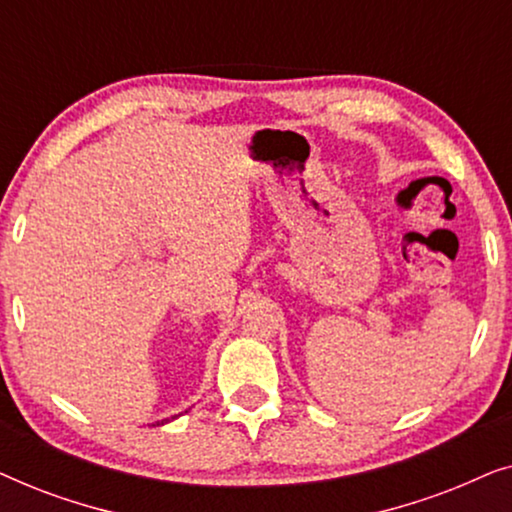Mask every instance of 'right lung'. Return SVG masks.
Returning a JSON list of instances; mask_svg holds the SVG:
<instances>
[{
    "mask_svg": "<svg viewBox=\"0 0 512 512\" xmlns=\"http://www.w3.org/2000/svg\"><path fill=\"white\" fill-rule=\"evenodd\" d=\"M177 417H179V415H174L172 419H177ZM167 422H170V419H163V422H156V424H158V426H163V424H167ZM156 424H153V426H156Z\"/></svg>",
    "mask_w": 512,
    "mask_h": 512,
    "instance_id": "obj_1",
    "label": "right lung"
}]
</instances>
